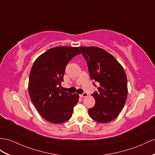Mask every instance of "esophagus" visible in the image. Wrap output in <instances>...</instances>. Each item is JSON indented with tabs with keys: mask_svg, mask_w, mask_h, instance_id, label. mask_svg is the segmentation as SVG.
<instances>
[{
	"mask_svg": "<svg viewBox=\"0 0 155 155\" xmlns=\"http://www.w3.org/2000/svg\"><path fill=\"white\" fill-rule=\"evenodd\" d=\"M87 95H88V94H87V93H84L81 94V95H80V97L83 98V97H87Z\"/></svg>",
	"mask_w": 155,
	"mask_h": 155,
	"instance_id": "obj_1",
	"label": "esophagus"
}]
</instances>
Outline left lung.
<instances>
[{
  "instance_id": "1",
  "label": "left lung",
  "mask_w": 155,
  "mask_h": 155,
  "mask_svg": "<svg viewBox=\"0 0 155 155\" xmlns=\"http://www.w3.org/2000/svg\"><path fill=\"white\" fill-rule=\"evenodd\" d=\"M87 64L90 78L100 84L92 96L95 104L89 109L91 118L99 123L114 120L121 112L127 95V77L122 66L108 52L96 47H79Z\"/></svg>"
}]
</instances>
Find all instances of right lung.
<instances>
[{
    "label": "right lung",
    "mask_w": 155,
    "mask_h": 155,
    "mask_svg": "<svg viewBox=\"0 0 155 155\" xmlns=\"http://www.w3.org/2000/svg\"><path fill=\"white\" fill-rule=\"evenodd\" d=\"M81 54L78 47L49 49L34 62L29 78V94L40 115L53 124L68 121L72 116L79 95L62 91L61 82L67 64Z\"/></svg>",
    "instance_id": "obj_1"
}]
</instances>
